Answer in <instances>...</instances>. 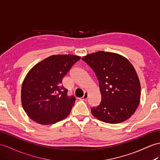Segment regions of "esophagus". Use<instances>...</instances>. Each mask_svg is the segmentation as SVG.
<instances>
[{"label":"esophagus","mask_w":160,"mask_h":160,"mask_svg":"<svg viewBox=\"0 0 160 160\" xmlns=\"http://www.w3.org/2000/svg\"><path fill=\"white\" fill-rule=\"evenodd\" d=\"M87 98H88V93L85 92H84V94L83 97L81 98L80 100H82V101H86V100L87 99Z\"/></svg>","instance_id":"esophagus-1"}]
</instances>
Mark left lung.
<instances>
[{"mask_svg":"<svg viewBox=\"0 0 160 160\" xmlns=\"http://www.w3.org/2000/svg\"><path fill=\"white\" fill-rule=\"evenodd\" d=\"M82 59L99 81L101 101L91 108L92 115L109 124L124 122L136 111L141 98L137 72L128 59L116 53L98 51Z\"/></svg>","mask_w":160,"mask_h":160,"instance_id":"1","label":"left lung"}]
</instances>
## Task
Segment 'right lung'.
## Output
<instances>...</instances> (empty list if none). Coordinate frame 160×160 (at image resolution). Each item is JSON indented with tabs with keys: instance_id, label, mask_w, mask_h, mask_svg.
I'll return each mask as SVG.
<instances>
[{
	"instance_id": "right-lung-1",
	"label": "right lung",
	"mask_w": 160,
	"mask_h": 160,
	"mask_svg": "<svg viewBox=\"0 0 160 160\" xmlns=\"http://www.w3.org/2000/svg\"><path fill=\"white\" fill-rule=\"evenodd\" d=\"M80 59L72 55H52L28 72L21 97L24 111L32 120L43 125L53 124L69 115L76 98L68 95V90L61 83Z\"/></svg>"
}]
</instances>
